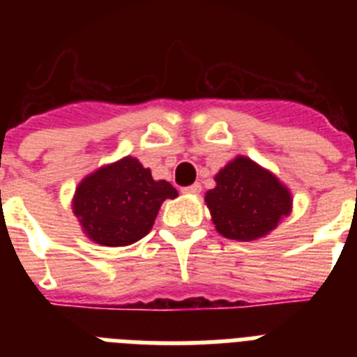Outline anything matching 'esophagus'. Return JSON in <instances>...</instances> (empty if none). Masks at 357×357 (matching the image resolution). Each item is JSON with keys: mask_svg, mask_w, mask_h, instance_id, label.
Segmentation results:
<instances>
[{"mask_svg": "<svg viewBox=\"0 0 357 357\" xmlns=\"http://www.w3.org/2000/svg\"><path fill=\"white\" fill-rule=\"evenodd\" d=\"M185 195H200L202 192V185L200 183H192L189 187H183Z\"/></svg>", "mask_w": 357, "mask_h": 357, "instance_id": "esophagus-1", "label": "esophagus"}]
</instances>
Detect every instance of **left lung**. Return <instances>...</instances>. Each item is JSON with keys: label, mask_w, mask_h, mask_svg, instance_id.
<instances>
[{"label": "left lung", "mask_w": 357, "mask_h": 357, "mask_svg": "<svg viewBox=\"0 0 357 357\" xmlns=\"http://www.w3.org/2000/svg\"><path fill=\"white\" fill-rule=\"evenodd\" d=\"M215 181L217 187L206 192V204L222 237L255 241L271 234L291 213L293 196L287 187L248 157H235Z\"/></svg>", "instance_id": "8db88e82"}]
</instances>
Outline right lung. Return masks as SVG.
<instances>
[{"label":"right lung","instance_id":"right-lung-1","mask_svg":"<svg viewBox=\"0 0 357 357\" xmlns=\"http://www.w3.org/2000/svg\"><path fill=\"white\" fill-rule=\"evenodd\" d=\"M178 190L128 155L89 174L75 189L72 209L86 237L102 246H128L150 234L159 207Z\"/></svg>","mask_w":357,"mask_h":357}]
</instances>
